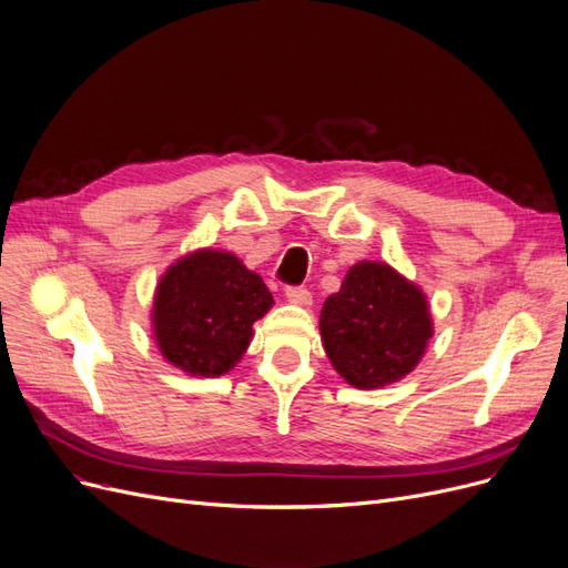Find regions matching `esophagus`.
Listing matches in <instances>:
<instances>
[{
	"label": "esophagus",
	"mask_w": 568,
	"mask_h": 568,
	"mask_svg": "<svg viewBox=\"0 0 568 568\" xmlns=\"http://www.w3.org/2000/svg\"><path fill=\"white\" fill-rule=\"evenodd\" d=\"M285 297L292 304H302V306L311 304V292L304 285H287L285 287Z\"/></svg>",
	"instance_id": "34e87169"
}]
</instances>
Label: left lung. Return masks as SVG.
Here are the masks:
<instances>
[{"instance_id": "obj_1", "label": "left lung", "mask_w": 568, "mask_h": 568, "mask_svg": "<svg viewBox=\"0 0 568 568\" xmlns=\"http://www.w3.org/2000/svg\"><path fill=\"white\" fill-rule=\"evenodd\" d=\"M321 337L335 371L358 389L406 377L423 358L432 318L423 290L379 262L349 268L321 311Z\"/></svg>"}]
</instances>
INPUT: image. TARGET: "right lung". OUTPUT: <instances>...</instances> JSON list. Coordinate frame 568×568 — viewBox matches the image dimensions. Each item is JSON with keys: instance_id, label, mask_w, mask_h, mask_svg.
<instances>
[{"instance_id": "add662e5", "label": "right lung", "mask_w": 568, "mask_h": 568, "mask_svg": "<svg viewBox=\"0 0 568 568\" xmlns=\"http://www.w3.org/2000/svg\"><path fill=\"white\" fill-rule=\"evenodd\" d=\"M273 297L257 273L229 252L200 250L164 273L153 302L162 356L189 375L229 373L245 354L252 323Z\"/></svg>"}]
</instances>
